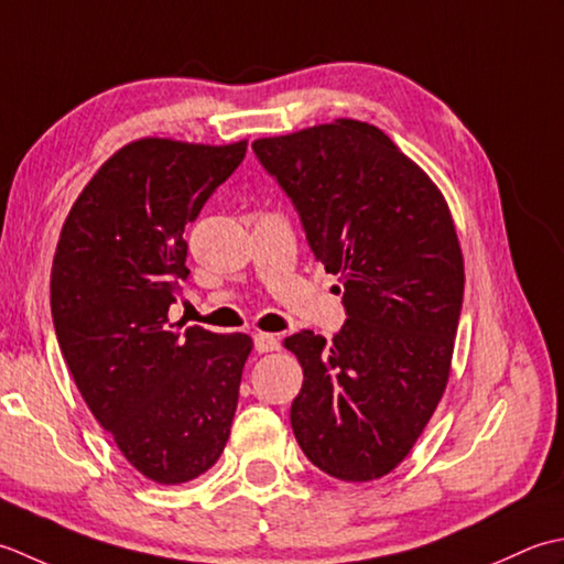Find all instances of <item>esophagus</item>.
I'll return each mask as SVG.
<instances>
[{
	"instance_id": "34e87169",
	"label": "esophagus",
	"mask_w": 564,
	"mask_h": 564,
	"mask_svg": "<svg viewBox=\"0 0 564 564\" xmlns=\"http://www.w3.org/2000/svg\"><path fill=\"white\" fill-rule=\"evenodd\" d=\"M252 348H256V352H272L280 348V340L270 336V333H256L252 336Z\"/></svg>"
}]
</instances>
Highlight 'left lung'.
<instances>
[{"label": "left lung", "mask_w": 564, "mask_h": 564, "mask_svg": "<svg viewBox=\"0 0 564 564\" xmlns=\"http://www.w3.org/2000/svg\"><path fill=\"white\" fill-rule=\"evenodd\" d=\"M252 153L294 204L314 258L340 274L348 316L330 343L314 330L284 338L304 367L294 438L330 477H384L426 429L451 375L465 292L453 216L370 123L260 138Z\"/></svg>", "instance_id": "obj_1"}]
</instances>
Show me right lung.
I'll return each mask as SVG.
<instances>
[{"label":"right lung","mask_w":564,"mask_h":564,"mask_svg":"<svg viewBox=\"0 0 564 564\" xmlns=\"http://www.w3.org/2000/svg\"><path fill=\"white\" fill-rule=\"evenodd\" d=\"M243 158L246 141L129 143L89 180L57 240V346L99 426L158 485L206 473L231 433L252 340L175 326L167 312L189 278L185 226Z\"/></svg>","instance_id":"1"}]
</instances>
